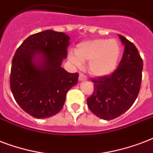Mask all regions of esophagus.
Wrapping results in <instances>:
<instances>
[{"label": "esophagus", "mask_w": 153, "mask_h": 153, "mask_svg": "<svg viewBox=\"0 0 153 153\" xmlns=\"http://www.w3.org/2000/svg\"><path fill=\"white\" fill-rule=\"evenodd\" d=\"M79 80L80 81H85V80H87V76L83 74V73H80L79 74Z\"/></svg>", "instance_id": "1"}]
</instances>
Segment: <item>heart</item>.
Masks as SVG:
<instances>
[{"mask_svg":"<svg viewBox=\"0 0 153 153\" xmlns=\"http://www.w3.org/2000/svg\"><path fill=\"white\" fill-rule=\"evenodd\" d=\"M120 56L121 46L117 40L98 38L79 44L75 53H69L68 59L77 66L89 61L90 73L97 76H104L116 70Z\"/></svg>","mask_w":153,"mask_h":153,"instance_id":"b5f03b06","label":"heart"}]
</instances>
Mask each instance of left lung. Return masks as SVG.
<instances>
[{"label":"left lung","mask_w":153,"mask_h":153,"mask_svg":"<svg viewBox=\"0 0 153 153\" xmlns=\"http://www.w3.org/2000/svg\"><path fill=\"white\" fill-rule=\"evenodd\" d=\"M125 45L117 68L110 75L92 79L94 91L87 99L90 111L100 119L109 120L131 108L139 93L143 60L133 44L119 35Z\"/></svg>","instance_id":"left-lung-1"}]
</instances>
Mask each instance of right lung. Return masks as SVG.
Masks as SVG:
<instances>
[{
  "label": "right lung",
  "mask_w": 153,
  "mask_h": 153,
  "mask_svg": "<svg viewBox=\"0 0 153 153\" xmlns=\"http://www.w3.org/2000/svg\"><path fill=\"white\" fill-rule=\"evenodd\" d=\"M69 36L45 30L33 34L19 46L12 60L10 88L19 106L32 117L48 118L63 108L66 94L77 84V73L61 67Z\"/></svg>",
  "instance_id": "add662e5"
}]
</instances>
